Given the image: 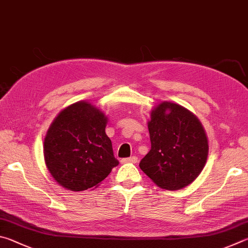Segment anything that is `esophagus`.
Wrapping results in <instances>:
<instances>
[{"instance_id": "esophagus-1", "label": "esophagus", "mask_w": 248, "mask_h": 248, "mask_svg": "<svg viewBox=\"0 0 248 248\" xmlns=\"http://www.w3.org/2000/svg\"><path fill=\"white\" fill-rule=\"evenodd\" d=\"M137 162V157L135 155H133V157H129V158H124L121 160V163L124 164V163H136Z\"/></svg>"}]
</instances>
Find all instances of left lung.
Masks as SVG:
<instances>
[{
	"label": "left lung",
	"mask_w": 248,
	"mask_h": 248,
	"mask_svg": "<svg viewBox=\"0 0 248 248\" xmlns=\"http://www.w3.org/2000/svg\"><path fill=\"white\" fill-rule=\"evenodd\" d=\"M151 149L140 167L160 188L182 189L192 184L207 162L208 137L197 116L170 101L160 102L148 121Z\"/></svg>",
	"instance_id": "left-lung-1"
}]
</instances>
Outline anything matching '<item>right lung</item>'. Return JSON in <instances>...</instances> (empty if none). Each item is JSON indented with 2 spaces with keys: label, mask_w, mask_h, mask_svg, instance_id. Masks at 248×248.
Masks as SVG:
<instances>
[{
  "label": "right lung",
  "mask_w": 248,
  "mask_h": 248,
  "mask_svg": "<svg viewBox=\"0 0 248 248\" xmlns=\"http://www.w3.org/2000/svg\"><path fill=\"white\" fill-rule=\"evenodd\" d=\"M107 124L108 116L84 100L55 116L46 134L43 155L56 183L73 192L93 189L119 164Z\"/></svg>",
  "instance_id": "1"
}]
</instances>
